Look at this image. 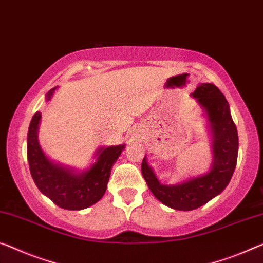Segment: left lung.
I'll list each match as a JSON object with an SVG mask.
<instances>
[{"label": "left lung", "mask_w": 263, "mask_h": 263, "mask_svg": "<svg viewBox=\"0 0 263 263\" xmlns=\"http://www.w3.org/2000/svg\"><path fill=\"white\" fill-rule=\"evenodd\" d=\"M208 116L213 136V164L204 175L177 184H162L149 167L145 156L141 171L151 192L163 204L176 211H193L223 192L235 171L239 136L229 104L215 84L202 83L193 92Z\"/></svg>", "instance_id": "left-lung-1"}]
</instances>
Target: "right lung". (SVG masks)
<instances>
[{
  "label": "right lung",
  "mask_w": 263,
  "mask_h": 263,
  "mask_svg": "<svg viewBox=\"0 0 263 263\" xmlns=\"http://www.w3.org/2000/svg\"><path fill=\"white\" fill-rule=\"evenodd\" d=\"M56 89L52 88L46 96L49 101ZM41 112L36 111L30 121L27 137V155L31 177L43 195L56 205L68 211H81L100 201L104 195L112 164L122 153L124 144L100 148L98 159L89 169L76 173L50 161L42 152L37 140Z\"/></svg>",
  "instance_id": "1"
}]
</instances>
